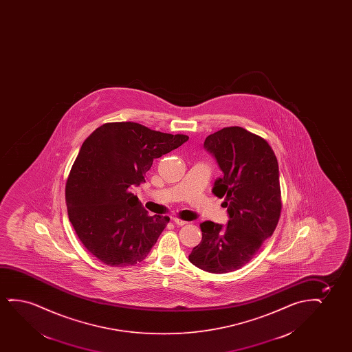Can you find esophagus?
Masks as SVG:
<instances>
[{"mask_svg": "<svg viewBox=\"0 0 352 352\" xmlns=\"http://www.w3.org/2000/svg\"><path fill=\"white\" fill-rule=\"evenodd\" d=\"M172 220H173L175 225H179V226H184V225H186V223H188V222L183 220V219H180V217H173Z\"/></svg>", "mask_w": 352, "mask_h": 352, "instance_id": "esophagus-1", "label": "esophagus"}]
</instances>
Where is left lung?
<instances>
[{
	"mask_svg": "<svg viewBox=\"0 0 352 352\" xmlns=\"http://www.w3.org/2000/svg\"><path fill=\"white\" fill-rule=\"evenodd\" d=\"M204 148L223 173L212 193L225 197L222 206L230 220L226 226L202 222V241L188 260L201 270L222 274L245 265L273 234L283 206L279 166L268 142L239 126L208 135Z\"/></svg>",
	"mask_w": 352,
	"mask_h": 352,
	"instance_id": "1",
	"label": "left lung"
}]
</instances>
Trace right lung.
Instances as JSON below:
<instances>
[{"label":"right lung","mask_w":352,"mask_h":352,"mask_svg":"<svg viewBox=\"0 0 352 352\" xmlns=\"http://www.w3.org/2000/svg\"><path fill=\"white\" fill-rule=\"evenodd\" d=\"M188 140L122 121L100 126L84 140L68 175L66 204L78 238L100 262L127 267L148 256L169 217L149 215L131 188L145 183L154 159Z\"/></svg>","instance_id":"add662e5"}]
</instances>
